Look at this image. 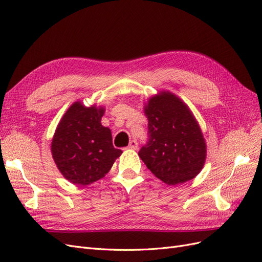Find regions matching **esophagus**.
<instances>
[{"label": "esophagus", "mask_w": 262, "mask_h": 262, "mask_svg": "<svg viewBox=\"0 0 262 262\" xmlns=\"http://www.w3.org/2000/svg\"><path fill=\"white\" fill-rule=\"evenodd\" d=\"M138 146H139V144H138V142H137L136 140L130 141V143H129V145H128V147L131 148V149H137Z\"/></svg>", "instance_id": "esophagus-1"}]
</instances>
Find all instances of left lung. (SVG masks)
<instances>
[{
	"label": "left lung",
	"mask_w": 262,
	"mask_h": 262,
	"mask_svg": "<svg viewBox=\"0 0 262 262\" xmlns=\"http://www.w3.org/2000/svg\"><path fill=\"white\" fill-rule=\"evenodd\" d=\"M148 141L139 156L154 175L167 185L191 180L203 167L207 145L188 106L169 92L149 98L144 107Z\"/></svg>",
	"instance_id": "8db88e82"
}]
</instances>
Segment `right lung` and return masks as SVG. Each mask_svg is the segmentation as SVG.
I'll list each match as a JSON object with an SVG mask.
<instances>
[{"instance_id":"add662e5","label":"right lung","mask_w":262,"mask_h":262,"mask_svg":"<svg viewBox=\"0 0 262 262\" xmlns=\"http://www.w3.org/2000/svg\"><path fill=\"white\" fill-rule=\"evenodd\" d=\"M102 107L71 106L60 120L52 139L55 165L67 180L87 186L99 180L113 167L122 150L113 145L112 131L101 125Z\"/></svg>"}]
</instances>
